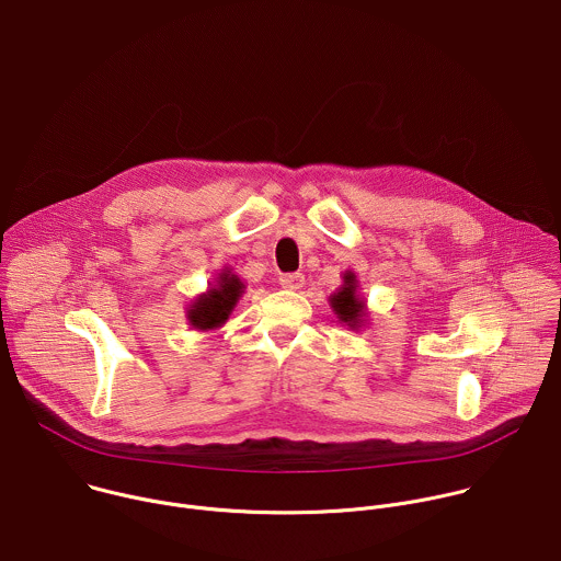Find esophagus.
<instances>
[{
    "mask_svg": "<svg viewBox=\"0 0 561 561\" xmlns=\"http://www.w3.org/2000/svg\"><path fill=\"white\" fill-rule=\"evenodd\" d=\"M279 284L286 290H299L304 286V275L301 273H286V275L279 277Z\"/></svg>",
    "mask_w": 561,
    "mask_h": 561,
    "instance_id": "esophagus-1",
    "label": "esophagus"
}]
</instances>
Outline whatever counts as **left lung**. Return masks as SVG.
<instances>
[{
	"label": "left lung",
	"instance_id": "8db88e82",
	"mask_svg": "<svg viewBox=\"0 0 561 561\" xmlns=\"http://www.w3.org/2000/svg\"><path fill=\"white\" fill-rule=\"evenodd\" d=\"M330 306L339 321H343L347 328L356 330L365 321V299L358 297V282L352 271L343 273V286L330 295Z\"/></svg>",
	"mask_w": 561,
	"mask_h": 561
}]
</instances>
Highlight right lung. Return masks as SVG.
<instances>
[{
    "mask_svg": "<svg viewBox=\"0 0 561 561\" xmlns=\"http://www.w3.org/2000/svg\"><path fill=\"white\" fill-rule=\"evenodd\" d=\"M244 284L238 275H233L231 268H222V273L216 277V282L209 286L207 293L196 297L190 308H186V319L190 325L207 332L216 330L222 323H227L229 314L233 312L238 299L244 293Z\"/></svg>",
    "mask_w": 561,
    "mask_h": 561,
    "instance_id": "add662e5",
    "label": "right lung"
}]
</instances>
